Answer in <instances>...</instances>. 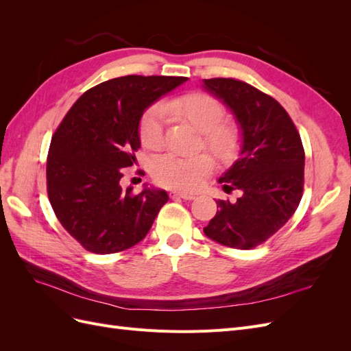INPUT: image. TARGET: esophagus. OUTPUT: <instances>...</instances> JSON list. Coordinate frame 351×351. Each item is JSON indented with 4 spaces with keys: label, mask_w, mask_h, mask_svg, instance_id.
<instances>
[{
    "label": "esophagus",
    "mask_w": 351,
    "mask_h": 351,
    "mask_svg": "<svg viewBox=\"0 0 351 351\" xmlns=\"http://www.w3.org/2000/svg\"><path fill=\"white\" fill-rule=\"evenodd\" d=\"M171 197H182L184 200H193L196 196L193 193H187V192H178V190H173L171 193H169Z\"/></svg>",
    "instance_id": "obj_1"
}]
</instances>
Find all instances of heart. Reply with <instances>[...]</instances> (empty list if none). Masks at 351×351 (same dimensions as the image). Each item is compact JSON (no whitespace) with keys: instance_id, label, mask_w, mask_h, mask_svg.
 Wrapping results in <instances>:
<instances>
[{"instance_id":"heart-1","label":"heart","mask_w":351,"mask_h":351,"mask_svg":"<svg viewBox=\"0 0 351 351\" xmlns=\"http://www.w3.org/2000/svg\"><path fill=\"white\" fill-rule=\"evenodd\" d=\"M164 117L190 124L202 133L206 149L219 161L230 162L240 149V132L236 125L221 123L224 108L205 93H189L167 101L161 108L147 111L141 121V141L147 149L156 151L164 143ZM214 169L210 156L200 154L192 158L164 155L152 167L159 184L182 190H195L206 182Z\"/></svg>"}]
</instances>
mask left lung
Instances as JSON below:
<instances>
[{
	"label": "left lung",
	"mask_w": 351,
	"mask_h": 351,
	"mask_svg": "<svg viewBox=\"0 0 351 351\" xmlns=\"http://www.w3.org/2000/svg\"><path fill=\"white\" fill-rule=\"evenodd\" d=\"M205 90L234 115L240 152L218 178L236 202L217 200L205 236L222 246L247 250L274 236L300 204L304 151L290 115L269 95L236 79H205Z\"/></svg>",
	"instance_id": "left-lung-1"
}]
</instances>
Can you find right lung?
<instances>
[{"instance_id":"1","label":"right lung","mask_w":351,"mask_h":351,"mask_svg":"<svg viewBox=\"0 0 351 351\" xmlns=\"http://www.w3.org/2000/svg\"><path fill=\"white\" fill-rule=\"evenodd\" d=\"M187 77L123 76L74 102L52 136L48 197L61 226L82 246L108 254L142 241L167 202L165 190L121 187L123 168L136 162L139 124L154 102Z\"/></svg>"}]
</instances>
